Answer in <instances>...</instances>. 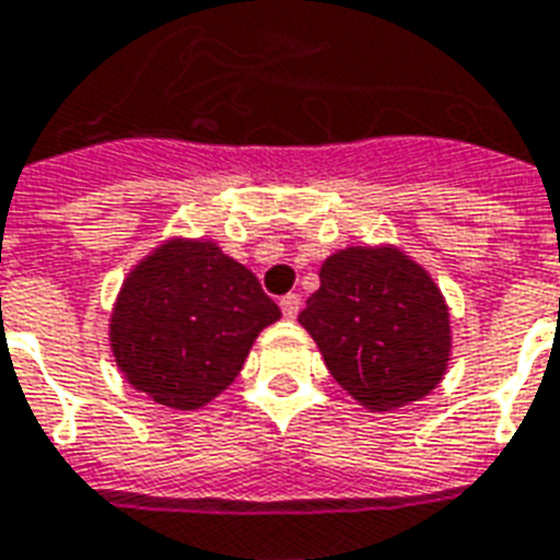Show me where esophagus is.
Instances as JSON below:
<instances>
[{
	"mask_svg": "<svg viewBox=\"0 0 560 560\" xmlns=\"http://www.w3.org/2000/svg\"><path fill=\"white\" fill-rule=\"evenodd\" d=\"M281 314H284V317H288V320H293V317H296V314H300V305H302V300L300 296H296V293H288V296H281Z\"/></svg>",
	"mask_w": 560,
	"mask_h": 560,
	"instance_id": "obj_1",
	"label": "esophagus"
}]
</instances>
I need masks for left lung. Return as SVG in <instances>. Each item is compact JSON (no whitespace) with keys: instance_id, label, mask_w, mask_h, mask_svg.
<instances>
[{"instance_id":"obj_1","label":"left lung","mask_w":560,"mask_h":560,"mask_svg":"<svg viewBox=\"0 0 560 560\" xmlns=\"http://www.w3.org/2000/svg\"><path fill=\"white\" fill-rule=\"evenodd\" d=\"M335 383L371 412L428 397L451 362V312L428 269L392 243L323 260L300 312Z\"/></svg>"}]
</instances>
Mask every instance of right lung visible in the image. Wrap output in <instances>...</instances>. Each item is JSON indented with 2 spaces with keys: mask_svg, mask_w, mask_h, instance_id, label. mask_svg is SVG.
<instances>
[{
  "mask_svg": "<svg viewBox=\"0 0 560 560\" xmlns=\"http://www.w3.org/2000/svg\"><path fill=\"white\" fill-rule=\"evenodd\" d=\"M281 312L213 240L168 237L127 272L109 314L124 380L168 409H201L243 371Z\"/></svg>",
  "mask_w": 560,
  "mask_h": 560,
  "instance_id": "add662e5",
  "label": "right lung"
}]
</instances>
